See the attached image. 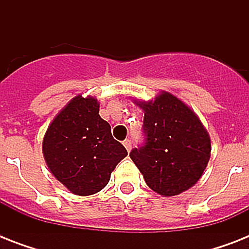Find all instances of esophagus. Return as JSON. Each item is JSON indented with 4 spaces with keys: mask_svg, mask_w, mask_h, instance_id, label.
Here are the masks:
<instances>
[{
    "mask_svg": "<svg viewBox=\"0 0 249 249\" xmlns=\"http://www.w3.org/2000/svg\"><path fill=\"white\" fill-rule=\"evenodd\" d=\"M123 144H124V147L126 148V151H128V152L132 150V141H130V140H125L124 143H123Z\"/></svg>",
    "mask_w": 249,
    "mask_h": 249,
    "instance_id": "obj_1",
    "label": "esophagus"
}]
</instances>
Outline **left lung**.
Masks as SVG:
<instances>
[{
    "label": "left lung",
    "instance_id": "1",
    "mask_svg": "<svg viewBox=\"0 0 249 249\" xmlns=\"http://www.w3.org/2000/svg\"><path fill=\"white\" fill-rule=\"evenodd\" d=\"M143 109L146 144L130 159L152 191L176 196L196 183L211 158V137L185 102L161 90L155 99H134Z\"/></svg>",
    "mask_w": 249,
    "mask_h": 249
}]
</instances>
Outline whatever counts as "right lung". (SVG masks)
<instances>
[{
	"instance_id": "right-lung-1",
	"label": "right lung",
	"mask_w": 249,
	"mask_h": 249,
	"mask_svg": "<svg viewBox=\"0 0 249 249\" xmlns=\"http://www.w3.org/2000/svg\"><path fill=\"white\" fill-rule=\"evenodd\" d=\"M42 154L53 176L68 191L89 196L105 189L128 151L99 116L97 98L79 94L50 123Z\"/></svg>"
}]
</instances>
